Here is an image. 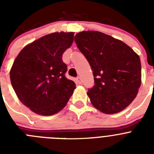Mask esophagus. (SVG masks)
Masks as SVG:
<instances>
[{
  "instance_id": "34e87169",
  "label": "esophagus",
  "mask_w": 154,
  "mask_h": 154,
  "mask_svg": "<svg viewBox=\"0 0 154 154\" xmlns=\"http://www.w3.org/2000/svg\"><path fill=\"white\" fill-rule=\"evenodd\" d=\"M76 82H77V83L78 84H82V78L81 77H77V78H76Z\"/></svg>"
}]
</instances>
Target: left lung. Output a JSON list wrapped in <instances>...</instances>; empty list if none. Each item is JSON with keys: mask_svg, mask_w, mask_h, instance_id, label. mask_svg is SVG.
I'll use <instances>...</instances> for the list:
<instances>
[{"mask_svg": "<svg viewBox=\"0 0 154 154\" xmlns=\"http://www.w3.org/2000/svg\"><path fill=\"white\" fill-rule=\"evenodd\" d=\"M75 42L93 72L91 103L100 112L114 114L129 106L141 85L140 56L124 42L97 31L76 34Z\"/></svg>", "mask_w": 154, "mask_h": 154, "instance_id": "left-lung-1", "label": "left lung"}]
</instances>
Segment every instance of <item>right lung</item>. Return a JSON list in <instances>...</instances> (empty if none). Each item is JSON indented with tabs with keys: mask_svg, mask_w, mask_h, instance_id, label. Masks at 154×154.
<instances>
[{
	"mask_svg": "<svg viewBox=\"0 0 154 154\" xmlns=\"http://www.w3.org/2000/svg\"><path fill=\"white\" fill-rule=\"evenodd\" d=\"M74 41V32H54L31 42L20 51L10 71L14 90L35 113L51 116L66 106L75 84L65 75L62 55Z\"/></svg>",
	"mask_w": 154,
	"mask_h": 154,
	"instance_id": "add662e5",
	"label": "right lung"
}]
</instances>
